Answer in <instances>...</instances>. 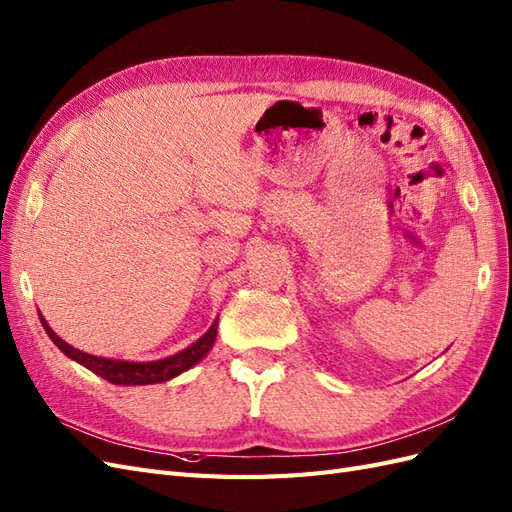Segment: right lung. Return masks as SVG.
<instances>
[{"label":"right lung","mask_w":512,"mask_h":512,"mask_svg":"<svg viewBox=\"0 0 512 512\" xmlns=\"http://www.w3.org/2000/svg\"><path fill=\"white\" fill-rule=\"evenodd\" d=\"M42 327L53 339V344L64 352L68 359L76 361L79 365L87 367L89 371H94L96 376L108 380L111 384H119V386H141V384H158V382H166V380H173L183 371H188L190 367H194L200 359H205L207 352L213 348L215 344V337H218V320L215 318L211 322L209 331L198 337L194 344H190L188 348L179 350L177 354H170L166 359L160 361H121V359H104V356H96V354H89L83 352L79 348L70 346L68 342H64L51 327L49 322L44 320V316L38 312Z\"/></svg>","instance_id":"right-lung-1"}]
</instances>
